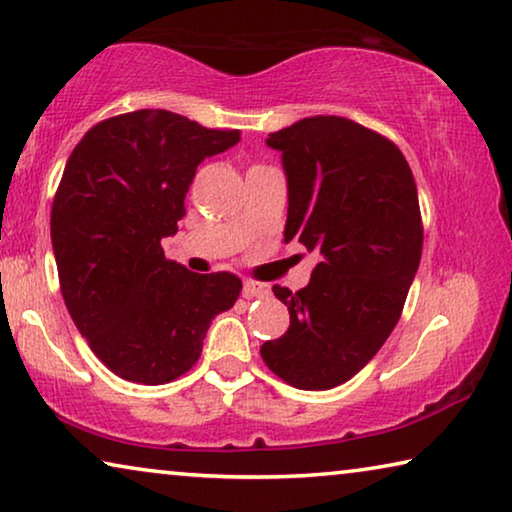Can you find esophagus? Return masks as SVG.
<instances>
[{"mask_svg":"<svg viewBox=\"0 0 512 512\" xmlns=\"http://www.w3.org/2000/svg\"><path fill=\"white\" fill-rule=\"evenodd\" d=\"M242 295L247 300H263V297H270V286L267 283H258V281H245V288H242Z\"/></svg>","mask_w":512,"mask_h":512,"instance_id":"34e87169","label":"esophagus"}]
</instances>
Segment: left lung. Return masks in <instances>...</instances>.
Returning <instances> with one entry per match:
<instances>
[{
  "instance_id": "1",
  "label": "left lung",
  "mask_w": 512,
  "mask_h": 512,
  "mask_svg": "<svg viewBox=\"0 0 512 512\" xmlns=\"http://www.w3.org/2000/svg\"><path fill=\"white\" fill-rule=\"evenodd\" d=\"M265 141L288 180L283 240L320 263L297 293L272 286L290 327L261 357L290 387L332 389L375 357L403 313L423 247L419 194L398 146L343 116H311Z\"/></svg>"
}]
</instances>
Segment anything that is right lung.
Returning a JSON list of instances; mask_svg holds the SVG:
<instances>
[{
  "instance_id": "obj_1",
  "label": "right lung",
  "mask_w": 512,
  "mask_h": 512,
  "mask_svg": "<svg viewBox=\"0 0 512 512\" xmlns=\"http://www.w3.org/2000/svg\"><path fill=\"white\" fill-rule=\"evenodd\" d=\"M238 141V130L139 109L93 125L68 157L50 217L61 295L93 355L123 380L190 371L212 318L238 300L235 274H194L162 249L196 167Z\"/></svg>"
}]
</instances>
